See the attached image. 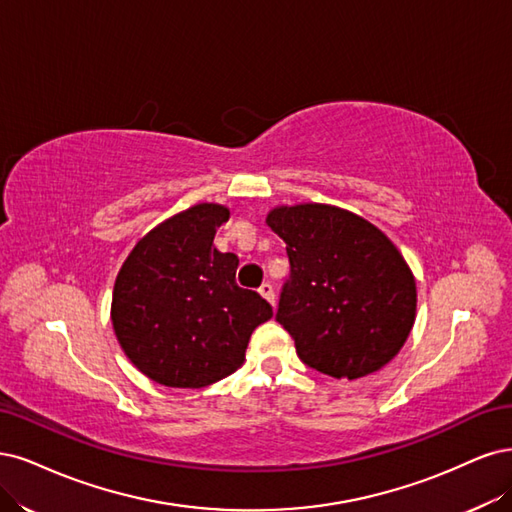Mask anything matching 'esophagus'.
Instances as JSON below:
<instances>
[{
	"instance_id": "1",
	"label": "esophagus",
	"mask_w": 512,
	"mask_h": 512,
	"mask_svg": "<svg viewBox=\"0 0 512 512\" xmlns=\"http://www.w3.org/2000/svg\"><path fill=\"white\" fill-rule=\"evenodd\" d=\"M259 293H261V298H266V300L274 306V287H272L270 283H263V285L259 287Z\"/></svg>"
}]
</instances>
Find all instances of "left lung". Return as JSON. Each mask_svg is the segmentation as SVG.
<instances>
[{"label":"left lung","mask_w":512,"mask_h":512,"mask_svg":"<svg viewBox=\"0 0 512 512\" xmlns=\"http://www.w3.org/2000/svg\"><path fill=\"white\" fill-rule=\"evenodd\" d=\"M266 223L291 263L276 321L304 364L349 381L387 366L417 317V283L398 246L329 204L276 206Z\"/></svg>","instance_id":"1"}]
</instances>
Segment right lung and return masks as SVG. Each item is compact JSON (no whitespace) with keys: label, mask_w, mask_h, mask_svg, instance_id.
<instances>
[{"label":"right lung","mask_w":512,"mask_h":512,"mask_svg":"<svg viewBox=\"0 0 512 512\" xmlns=\"http://www.w3.org/2000/svg\"><path fill=\"white\" fill-rule=\"evenodd\" d=\"M221 204H195L153 227L114 280L110 319L123 353L151 381L202 389L236 372L255 327L272 319L259 293L236 285L238 257L214 234Z\"/></svg>","instance_id":"right-lung-1"}]
</instances>
